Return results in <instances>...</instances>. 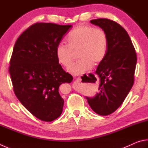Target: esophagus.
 <instances>
[{"label":"esophagus","instance_id":"esophagus-1","mask_svg":"<svg viewBox=\"0 0 148 148\" xmlns=\"http://www.w3.org/2000/svg\"><path fill=\"white\" fill-rule=\"evenodd\" d=\"M79 81V77H77V78L76 79V81H75V82H74L73 85H72V86H73L74 88H76V87H77V83H78Z\"/></svg>","mask_w":148,"mask_h":148}]
</instances>
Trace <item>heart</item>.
<instances>
[{"mask_svg":"<svg viewBox=\"0 0 148 148\" xmlns=\"http://www.w3.org/2000/svg\"><path fill=\"white\" fill-rule=\"evenodd\" d=\"M68 44L60 42L56 47V57L59 63L69 66L78 51L80 59L68 68V72L79 76L91 70L94 64L104 59L108 50L106 33L101 28L82 24L75 27L66 36Z\"/></svg>","mask_w":148,"mask_h":148,"instance_id":"heart-1","label":"heart"}]
</instances>
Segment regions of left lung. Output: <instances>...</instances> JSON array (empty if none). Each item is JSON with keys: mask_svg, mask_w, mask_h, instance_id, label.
I'll return each mask as SVG.
<instances>
[{"mask_svg": "<svg viewBox=\"0 0 148 148\" xmlns=\"http://www.w3.org/2000/svg\"><path fill=\"white\" fill-rule=\"evenodd\" d=\"M90 22L106 33L108 50L95 71L99 92L94 97H86L95 113L108 116L121 106L133 86L136 53L128 33L119 24L105 18Z\"/></svg>", "mask_w": 148, "mask_h": 148, "instance_id": "1", "label": "left lung"}]
</instances>
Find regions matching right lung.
Listing matches in <instances>:
<instances>
[{"mask_svg":"<svg viewBox=\"0 0 148 148\" xmlns=\"http://www.w3.org/2000/svg\"><path fill=\"white\" fill-rule=\"evenodd\" d=\"M72 25L36 23L20 35L10 62L14 91L29 112L44 121H52L62 112V84L73 79L56 57V47Z\"/></svg>","mask_w":148,"mask_h":148,"instance_id":"1","label":"right lung"}]
</instances>
